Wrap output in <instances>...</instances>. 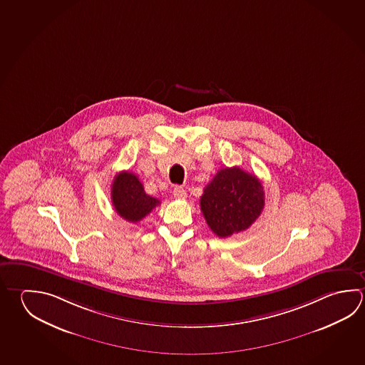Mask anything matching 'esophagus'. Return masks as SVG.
<instances>
[{
    "instance_id": "1",
    "label": "esophagus",
    "mask_w": 365,
    "mask_h": 365,
    "mask_svg": "<svg viewBox=\"0 0 365 365\" xmlns=\"http://www.w3.org/2000/svg\"><path fill=\"white\" fill-rule=\"evenodd\" d=\"M173 197L178 199L186 198V190L182 186H175L173 189Z\"/></svg>"
}]
</instances>
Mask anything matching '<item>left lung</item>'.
<instances>
[{"label":"left lung","instance_id":"left-lung-1","mask_svg":"<svg viewBox=\"0 0 365 365\" xmlns=\"http://www.w3.org/2000/svg\"><path fill=\"white\" fill-rule=\"evenodd\" d=\"M264 206L261 181L239 167L220 170L200 197L202 213L220 238L248 229L259 219Z\"/></svg>","mask_w":365,"mask_h":365}]
</instances>
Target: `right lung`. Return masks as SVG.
Segmentation results:
<instances>
[{
	"instance_id": "1",
	"label": "right lung",
	"mask_w": 365,
	"mask_h": 365,
	"mask_svg": "<svg viewBox=\"0 0 365 365\" xmlns=\"http://www.w3.org/2000/svg\"><path fill=\"white\" fill-rule=\"evenodd\" d=\"M112 203L115 212L122 219L130 222H139L160 202L146 194L136 175L122 171L113 180Z\"/></svg>"
}]
</instances>
